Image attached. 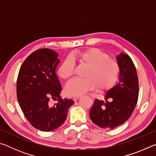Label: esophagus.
I'll return each mask as SVG.
<instances>
[{"instance_id":"obj_1","label":"esophagus","mask_w":156,"mask_h":156,"mask_svg":"<svg viewBox=\"0 0 156 156\" xmlns=\"http://www.w3.org/2000/svg\"><path fill=\"white\" fill-rule=\"evenodd\" d=\"M80 96H75V97H73V100H74V101H76V100H78V99H80Z\"/></svg>"}]
</instances>
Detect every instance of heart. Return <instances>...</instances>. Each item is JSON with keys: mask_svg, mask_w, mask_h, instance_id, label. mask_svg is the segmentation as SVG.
Here are the masks:
<instances>
[{"mask_svg": "<svg viewBox=\"0 0 156 156\" xmlns=\"http://www.w3.org/2000/svg\"><path fill=\"white\" fill-rule=\"evenodd\" d=\"M73 63L84 66L87 69L84 75L85 78L73 79L66 86V92L71 96H81L96 86L99 90L109 89L115 83L119 74L117 62L97 48L72 53L58 69V74L63 80L72 78L74 72Z\"/></svg>", "mask_w": 156, "mask_h": 156, "instance_id": "1", "label": "heart"}]
</instances>
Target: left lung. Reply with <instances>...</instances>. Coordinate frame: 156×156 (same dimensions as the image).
I'll return each instance as SVG.
<instances>
[{
  "label": "left lung",
  "instance_id": "obj_1",
  "mask_svg": "<svg viewBox=\"0 0 156 156\" xmlns=\"http://www.w3.org/2000/svg\"><path fill=\"white\" fill-rule=\"evenodd\" d=\"M116 60L120 71L118 82L105 92V100H94L89 112L92 122L101 128L113 129L125 123L131 115L138 98V78L131 58L120 53ZM108 99L111 101H108Z\"/></svg>",
  "mask_w": 156,
  "mask_h": 156
}]
</instances>
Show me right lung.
<instances>
[{"mask_svg": "<svg viewBox=\"0 0 156 156\" xmlns=\"http://www.w3.org/2000/svg\"><path fill=\"white\" fill-rule=\"evenodd\" d=\"M58 54L49 49H38L23 62L18 73V101L30 124L42 131H51L62 125L69 108L74 103L71 99H61L62 91L56 73L60 62ZM50 98L58 100L54 106Z\"/></svg>", "mask_w": 156, "mask_h": 156, "instance_id": "1", "label": "right lung"}]
</instances>
